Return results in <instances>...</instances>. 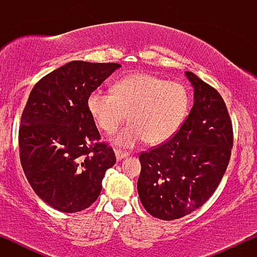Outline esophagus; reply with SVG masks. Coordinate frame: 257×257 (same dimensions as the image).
Instances as JSON below:
<instances>
[{
  "instance_id": "1",
  "label": "esophagus",
  "mask_w": 257,
  "mask_h": 257,
  "mask_svg": "<svg viewBox=\"0 0 257 257\" xmlns=\"http://www.w3.org/2000/svg\"><path fill=\"white\" fill-rule=\"evenodd\" d=\"M114 153H116V158L117 161H120V159L128 157L129 153L125 152V151H122V150H114Z\"/></svg>"
}]
</instances>
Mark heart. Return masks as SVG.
I'll return each mask as SVG.
<instances>
[{"label": "heart", "mask_w": 257, "mask_h": 257, "mask_svg": "<svg viewBox=\"0 0 257 257\" xmlns=\"http://www.w3.org/2000/svg\"><path fill=\"white\" fill-rule=\"evenodd\" d=\"M190 94L179 82L133 73L119 79L113 93L94 90L88 108L101 131L112 134L128 117L131 123L114 143L134 147L146 140L150 145L166 143L179 131L187 114Z\"/></svg>", "instance_id": "heart-1"}]
</instances>
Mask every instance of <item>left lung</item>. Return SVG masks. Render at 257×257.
Masks as SVG:
<instances>
[{
  "instance_id": "8db88e82",
  "label": "left lung",
  "mask_w": 257,
  "mask_h": 257,
  "mask_svg": "<svg viewBox=\"0 0 257 257\" xmlns=\"http://www.w3.org/2000/svg\"><path fill=\"white\" fill-rule=\"evenodd\" d=\"M194 89L190 114L176 134L139 156L138 192L147 213L176 220L202 206L225 174L233 146V128L219 91L190 71Z\"/></svg>"
}]
</instances>
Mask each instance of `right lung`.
Returning a JSON list of instances; mask_svg holds the SVG:
<instances>
[{
    "instance_id": "1",
    "label": "right lung",
    "mask_w": 257,
    "mask_h": 257,
    "mask_svg": "<svg viewBox=\"0 0 257 257\" xmlns=\"http://www.w3.org/2000/svg\"><path fill=\"white\" fill-rule=\"evenodd\" d=\"M118 67L70 61L32 88L20 119V162L32 190L59 211L93 204L116 163L112 147L100 141L88 98Z\"/></svg>"
}]
</instances>
